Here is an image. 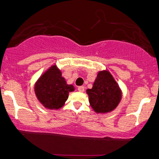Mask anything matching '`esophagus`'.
<instances>
[{"instance_id": "1", "label": "esophagus", "mask_w": 159, "mask_h": 159, "mask_svg": "<svg viewBox=\"0 0 159 159\" xmlns=\"http://www.w3.org/2000/svg\"><path fill=\"white\" fill-rule=\"evenodd\" d=\"M84 89H85V87L83 86H79V87H78V91L82 92V93H83V92H84Z\"/></svg>"}]
</instances>
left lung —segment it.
Here are the masks:
<instances>
[{
  "label": "left lung",
  "mask_w": 159,
  "mask_h": 159,
  "mask_svg": "<svg viewBox=\"0 0 159 159\" xmlns=\"http://www.w3.org/2000/svg\"><path fill=\"white\" fill-rule=\"evenodd\" d=\"M91 107L97 113L114 110L122 99L119 85L107 70L99 71L92 89L86 90Z\"/></svg>",
  "instance_id": "8db88e82"
}]
</instances>
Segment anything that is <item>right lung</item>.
I'll return each instance as SVG.
<instances>
[{
	"mask_svg": "<svg viewBox=\"0 0 159 159\" xmlns=\"http://www.w3.org/2000/svg\"><path fill=\"white\" fill-rule=\"evenodd\" d=\"M34 90L37 99L44 107L58 109L64 105L69 93L74 90V87L73 85L66 84L61 71L53 65L39 78Z\"/></svg>",
	"mask_w": 159,
	"mask_h": 159,
	"instance_id": "add662e5",
	"label": "right lung"
}]
</instances>
